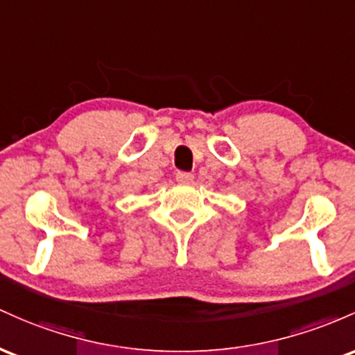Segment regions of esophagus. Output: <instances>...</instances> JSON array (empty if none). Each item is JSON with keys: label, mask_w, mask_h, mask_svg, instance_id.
<instances>
[{"label": "esophagus", "mask_w": 355, "mask_h": 355, "mask_svg": "<svg viewBox=\"0 0 355 355\" xmlns=\"http://www.w3.org/2000/svg\"><path fill=\"white\" fill-rule=\"evenodd\" d=\"M176 181L181 184H191L194 181V176L191 173H184V171H179L176 173Z\"/></svg>", "instance_id": "esophagus-1"}]
</instances>
